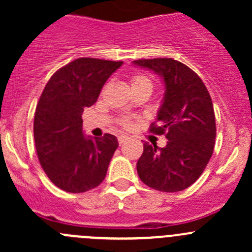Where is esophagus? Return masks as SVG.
Wrapping results in <instances>:
<instances>
[{
	"label": "esophagus",
	"instance_id": "34e87169",
	"mask_svg": "<svg viewBox=\"0 0 252 252\" xmlns=\"http://www.w3.org/2000/svg\"><path fill=\"white\" fill-rule=\"evenodd\" d=\"M129 140V138H128V136H126V135H119L118 136V142H119V144H124V142H126V141H128Z\"/></svg>",
	"mask_w": 252,
	"mask_h": 252
}]
</instances>
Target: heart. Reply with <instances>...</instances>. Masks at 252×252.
I'll return each instance as SVG.
<instances>
[{
    "label": "heart",
    "instance_id": "heart-1",
    "mask_svg": "<svg viewBox=\"0 0 252 252\" xmlns=\"http://www.w3.org/2000/svg\"><path fill=\"white\" fill-rule=\"evenodd\" d=\"M131 90H146L151 94L152 89H154V81L152 79L146 74H142V73H138V74H134L131 77L130 80ZM119 123L124 126V128H129L131 126V119L129 117H124L119 121Z\"/></svg>",
    "mask_w": 252,
    "mask_h": 252
}]
</instances>
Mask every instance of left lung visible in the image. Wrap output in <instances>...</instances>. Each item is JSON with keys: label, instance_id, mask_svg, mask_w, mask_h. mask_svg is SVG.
I'll use <instances>...</instances> for the list:
<instances>
[{"label": "left lung", "instance_id": "8db88e82", "mask_svg": "<svg viewBox=\"0 0 252 252\" xmlns=\"http://www.w3.org/2000/svg\"><path fill=\"white\" fill-rule=\"evenodd\" d=\"M134 64L163 79L164 97L150 131L168 139L164 147L144 142L138 174L155 190L182 191L199 179L213 154L216 118L211 96L201 78L179 61L136 60Z\"/></svg>", "mask_w": 252, "mask_h": 252}]
</instances>
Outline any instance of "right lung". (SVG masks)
Segmentation results:
<instances>
[{"mask_svg": "<svg viewBox=\"0 0 252 252\" xmlns=\"http://www.w3.org/2000/svg\"><path fill=\"white\" fill-rule=\"evenodd\" d=\"M122 64L78 58L60 68L40 96L34 117L37 157L51 182L64 191H88L105 179L118 140L111 134L86 138L81 114L97 101L102 86Z\"/></svg>", "mask_w": 252, "mask_h": 252, "instance_id": "1", "label": "right lung"}]
</instances>
